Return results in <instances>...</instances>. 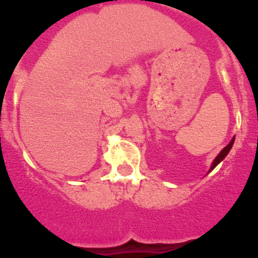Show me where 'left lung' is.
<instances>
[{
    "label": "left lung",
    "instance_id": "1",
    "mask_svg": "<svg viewBox=\"0 0 258 258\" xmlns=\"http://www.w3.org/2000/svg\"><path fill=\"white\" fill-rule=\"evenodd\" d=\"M234 140H235V138L233 137V140H231V141L229 142V144L227 145L226 148H223L222 151L220 152V154H219L218 156H216V158L214 159V162H213L211 169H210V171H208V172H211V171H212L213 169H214V167H215L216 165H218V164H219L220 162H221V160H222L223 158H225V157H226L227 155H228V152L230 151V149H231V147H233V144H234Z\"/></svg>",
    "mask_w": 258,
    "mask_h": 258
}]
</instances>
